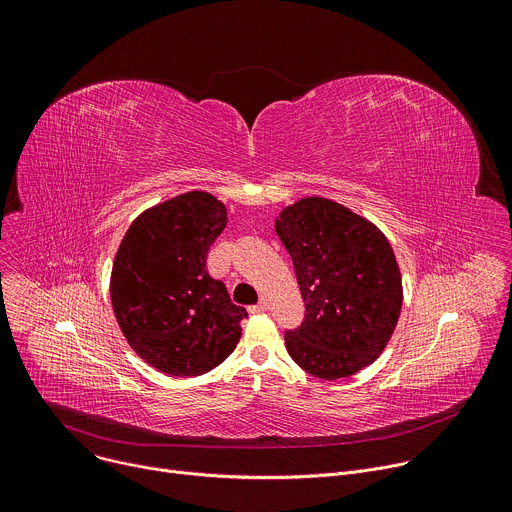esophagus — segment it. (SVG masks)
<instances>
[{"label":"esophagus","mask_w":512,"mask_h":512,"mask_svg":"<svg viewBox=\"0 0 512 512\" xmlns=\"http://www.w3.org/2000/svg\"><path fill=\"white\" fill-rule=\"evenodd\" d=\"M267 310H269V302H267L265 298H261V300H259V304H255V306H251V308H249V312H251V314H263V312H267Z\"/></svg>","instance_id":"obj_1"}]
</instances>
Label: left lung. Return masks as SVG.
Wrapping results in <instances>:
<instances>
[{
  "label": "left lung",
  "instance_id": "left-lung-1",
  "mask_svg": "<svg viewBox=\"0 0 512 512\" xmlns=\"http://www.w3.org/2000/svg\"><path fill=\"white\" fill-rule=\"evenodd\" d=\"M306 302L285 348L306 373L336 381L373 364L403 306V281L385 233L324 196H306L275 216Z\"/></svg>",
  "mask_w": 512,
  "mask_h": 512
}]
</instances>
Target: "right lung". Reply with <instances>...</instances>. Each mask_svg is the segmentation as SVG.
I'll use <instances>...</instances> for the list:
<instances>
[{
    "label": "right lung",
    "instance_id": "right-lung-1",
    "mask_svg": "<svg viewBox=\"0 0 512 512\" xmlns=\"http://www.w3.org/2000/svg\"><path fill=\"white\" fill-rule=\"evenodd\" d=\"M227 221L225 202L184 192L143 210L117 249L109 283L117 324L137 356L166 375H204L241 338L247 310L206 271Z\"/></svg>",
    "mask_w": 512,
    "mask_h": 512
}]
</instances>
